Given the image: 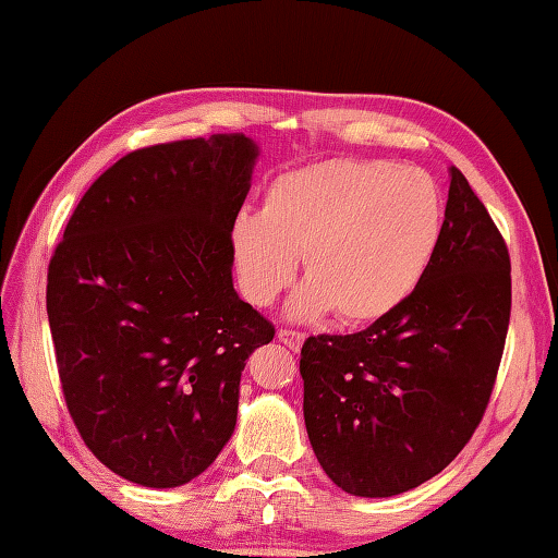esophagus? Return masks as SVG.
Here are the masks:
<instances>
[{
    "label": "esophagus",
    "instance_id": "esophagus-1",
    "mask_svg": "<svg viewBox=\"0 0 558 558\" xmlns=\"http://www.w3.org/2000/svg\"><path fill=\"white\" fill-rule=\"evenodd\" d=\"M278 340L282 342V345L286 348H290L292 352H298L300 348H302V342H304V336L302 333H298V330H288V328H280L278 330Z\"/></svg>",
    "mask_w": 558,
    "mask_h": 558
}]
</instances>
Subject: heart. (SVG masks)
<instances>
[{"label": "heart", "mask_w": 558, "mask_h": 558, "mask_svg": "<svg viewBox=\"0 0 558 558\" xmlns=\"http://www.w3.org/2000/svg\"><path fill=\"white\" fill-rule=\"evenodd\" d=\"M444 232L441 189L417 168L330 158L278 174L260 213H240L230 252L240 290L258 310L298 272L306 280L288 304L290 322L338 312L372 324L420 288Z\"/></svg>", "instance_id": "b5f03b06"}]
</instances>
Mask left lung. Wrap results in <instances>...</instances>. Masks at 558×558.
Segmentation results:
<instances>
[{
    "instance_id": "1",
    "label": "left lung",
    "mask_w": 558,
    "mask_h": 558,
    "mask_svg": "<svg viewBox=\"0 0 558 558\" xmlns=\"http://www.w3.org/2000/svg\"><path fill=\"white\" fill-rule=\"evenodd\" d=\"M420 288L352 336L304 342V424L342 492L386 499L438 475L482 420L511 318L508 248L460 170Z\"/></svg>"
}]
</instances>
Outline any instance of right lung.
<instances>
[{"label": "right lung", "instance_id": "obj_1", "mask_svg": "<svg viewBox=\"0 0 558 558\" xmlns=\"http://www.w3.org/2000/svg\"><path fill=\"white\" fill-rule=\"evenodd\" d=\"M256 158L244 134L129 153L83 194L50 260L69 414L141 487H182L218 458L248 354L276 336L232 282L230 228Z\"/></svg>", "mask_w": 558, "mask_h": 558}]
</instances>
